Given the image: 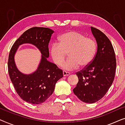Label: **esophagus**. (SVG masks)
Instances as JSON below:
<instances>
[{
  "label": "esophagus",
  "mask_w": 125,
  "mask_h": 125,
  "mask_svg": "<svg viewBox=\"0 0 125 125\" xmlns=\"http://www.w3.org/2000/svg\"><path fill=\"white\" fill-rule=\"evenodd\" d=\"M62 73H63V76H68L70 74L69 72H66V71H65L62 72Z\"/></svg>",
  "instance_id": "esophagus-1"
}]
</instances>
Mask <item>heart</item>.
<instances>
[{
  "instance_id": "obj_1",
  "label": "heart",
  "mask_w": 125,
  "mask_h": 125,
  "mask_svg": "<svg viewBox=\"0 0 125 125\" xmlns=\"http://www.w3.org/2000/svg\"><path fill=\"white\" fill-rule=\"evenodd\" d=\"M59 41L52 44L50 53L53 61L59 66L62 65L69 53L70 58L63 64L66 70L76 69L80 65L86 67L92 62L96 54L95 40L79 32H66L60 36Z\"/></svg>"
}]
</instances>
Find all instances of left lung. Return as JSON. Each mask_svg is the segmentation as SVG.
Segmentation results:
<instances>
[{
  "mask_svg": "<svg viewBox=\"0 0 125 125\" xmlns=\"http://www.w3.org/2000/svg\"><path fill=\"white\" fill-rule=\"evenodd\" d=\"M96 40L97 51L92 62L76 73L78 82L73 93L85 103L93 104L106 94L114 81L116 59L114 48L106 36L91 27Z\"/></svg>",
  "mask_w": 125,
  "mask_h": 125,
  "instance_id": "8db88e82",
  "label": "left lung"
}]
</instances>
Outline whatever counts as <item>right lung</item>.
Returning a JSON list of instances; mask_svg holds the SVG:
<instances>
[{
  "label": "right lung",
  "mask_w": 125,
  "mask_h": 125,
  "mask_svg": "<svg viewBox=\"0 0 125 125\" xmlns=\"http://www.w3.org/2000/svg\"><path fill=\"white\" fill-rule=\"evenodd\" d=\"M53 32L45 27L29 29L17 39L10 52L8 69L10 79L20 98L28 103L40 104L45 101L52 94L58 80L63 77L62 70L47 60L49 56L48 44ZM23 43L35 45L42 53L37 70L29 75L20 73L14 62V54L19 45Z\"/></svg>",
  "instance_id": "1"
}]
</instances>
